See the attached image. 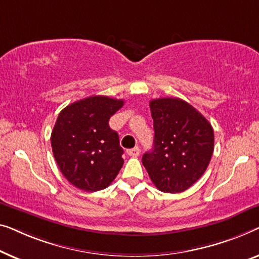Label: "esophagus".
<instances>
[{
	"label": "esophagus",
	"instance_id": "34e87169",
	"mask_svg": "<svg viewBox=\"0 0 259 259\" xmlns=\"http://www.w3.org/2000/svg\"><path fill=\"white\" fill-rule=\"evenodd\" d=\"M140 152H141L140 148L135 147L133 149H130V150H128V155L131 156V157H138V156H140Z\"/></svg>",
	"mask_w": 259,
	"mask_h": 259
}]
</instances>
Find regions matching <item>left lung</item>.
<instances>
[{
	"label": "left lung",
	"mask_w": 259,
	"mask_h": 259,
	"mask_svg": "<svg viewBox=\"0 0 259 259\" xmlns=\"http://www.w3.org/2000/svg\"><path fill=\"white\" fill-rule=\"evenodd\" d=\"M154 149L142 163L158 190L185 191L202 177L213 152V130L198 110L181 98L150 101Z\"/></svg>",
	"instance_id": "obj_1"
}]
</instances>
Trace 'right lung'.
Here are the masks:
<instances>
[{
    "instance_id": "obj_1",
    "label": "right lung",
    "mask_w": 259,
    "mask_h": 259,
    "mask_svg": "<svg viewBox=\"0 0 259 259\" xmlns=\"http://www.w3.org/2000/svg\"><path fill=\"white\" fill-rule=\"evenodd\" d=\"M123 100L90 96L69 104L58 115L52 131L54 157L63 176L87 192L110 185L123 165L118 134L109 119Z\"/></svg>"
}]
</instances>
